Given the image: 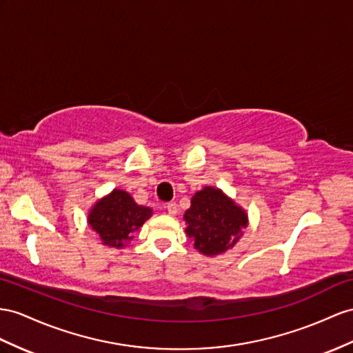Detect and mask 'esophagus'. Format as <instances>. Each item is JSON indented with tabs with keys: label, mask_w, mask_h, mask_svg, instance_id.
<instances>
[{
	"label": "esophagus",
	"mask_w": 353,
	"mask_h": 353,
	"mask_svg": "<svg viewBox=\"0 0 353 353\" xmlns=\"http://www.w3.org/2000/svg\"><path fill=\"white\" fill-rule=\"evenodd\" d=\"M167 210H168V213L171 214V216H174L176 213H177V204L174 203V201H171V203H167Z\"/></svg>",
	"instance_id": "obj_1"
}]
</instances>
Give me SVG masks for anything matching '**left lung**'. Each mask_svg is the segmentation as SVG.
I'll return each instance as SVG.
<instances>
[{"label": "left lung", "instance_id": "8db88e82", "mask_svg": "<svg viewBox=\"0 0 353 353\" xmlns=\"http://www.w3.org/2000/svg\"><path fill=\"white\" fill-rule=\"evenodd\" d=\"M185 221L195 249L214 256L236 245L246 228L248 216L219 189L207 186L192 196Z\"/></svg>", "mask_w": 353, "mask_h": 353}]
</instances>
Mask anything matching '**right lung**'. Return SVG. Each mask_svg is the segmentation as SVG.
<instances>
[{
	"instance_id": "obj_1",
	"label": "right lung",
	"mask_w": 353,
	"mask_h": 353,
	"mask_svg": "<svg viewBox=\"0 0 353 353\" xmlns=\"http://www.w3.org/2000/svg\"><path fill=\"white\" fill-rule=\"evenodd\" d=\"M150 216L149 207L135 204L130 194L114 189L110 195L94 205L88 222L105 246L122 248Z\"/></svg>"
}]
</instances>
